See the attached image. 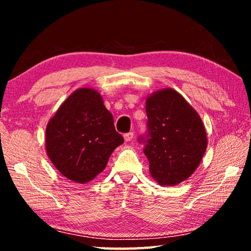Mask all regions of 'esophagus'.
Here are the masks:
<instances>
[{"instance_id":"esophagus-1","label":"esophagus","mask_w":251,"mask_h":251,"mask_svg":"<svg viewBox=\"0 0 251 251\" xmlns=\"http://www.w3.org/2000/svg\"><path fill=\"white\" fill-rule=\"evenodd\" d=\"M133 138H134V133H131V131H129V133L127 134H124L125 142H130Z\"/></svg>"}]
</instances>
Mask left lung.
Listing matches in <instances>:
<instances>
[{
  "instance_id": "1",
  "label": "left lung",
  "mask_w": 251,
  "mask_h": 251,
  "mask_svg": "<svg viewBox=\"0 0 251 251\" xmlns=\"http://www.w3.org/2000/svg\"><path fill=\"white\" fill-rule=\"evenodd\" d=\"M148 138L144 154L150 174L160 186H176L189 178L201 165L208 145L199 114L173 88L147 96Z\"/></svg>"
}]
</instances>
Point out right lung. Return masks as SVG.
<instances>
[{
	"label": "right lung",
	"instance_id": "1",
	"mask_svg": "<svg viewBox=\"0 0 251 251\" xmlns=\"http://www.w3.org/2000/svg\"><path fill=\"white\" fill-rule=\"evenodd\" d=\"M123 143L101 95L90 87L72 93L45 130L49 158L63 176L77 184H86L103 172Z\"/></svg>",
	"mask_w": 251,
	"mask_h": 251
}]
</instances>
